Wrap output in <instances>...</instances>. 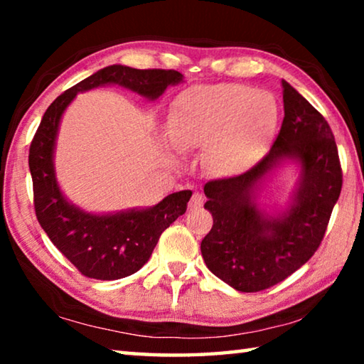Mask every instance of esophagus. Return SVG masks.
<instances>
[{
    "mask_svg": "<svg viewBox=\"0 0 364 364\" xmlns=\"http://www.w3.org/2000/svg\"><path fill=\"white\" fill-rule=\"evenodd\" d=\"M204 200H205L204 196H202L200 193H194L189 200V208L191 210H197V208H200L202 205H204Z\"/></svg>",
    "mask_w": 364,
    "mask_h": 364,
    "instance_id": "34e87169",
    "label": "esophagus"
}]
</instances>
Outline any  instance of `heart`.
Wrapping results in <instances>:
<instances>
[{
	"label": "heart",
	"mask_w": 364,
	"mask_h": 364,
	"mask_svg": "<svg viewBox=\"0 0 364 364\" xmlns=\"http://www.w3.org/2000/svg\"><path fill=\"white\" fill-rule=\"evenodd\" d=\"M278 119L268 91L239 83L194 86L171 109L170 136L183 149H207L215 173L237 175L262 156Z\"/></svg>",
	"instance_id": "heart-1"
}]
</instances>
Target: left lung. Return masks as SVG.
<instances>
[{
  "label": "left lung",
  "mask_w": 364,
  "mask_h": 364,
  "mask_svg": "<svg viewBox=\"0 0 364 364\" xmlns=\"http://www.w3.org/2000/svg\"><path fill=\"white\" fill-rule=\"evenodd\" d=\"M284 120L269 152L242 175L204 186L213 226L202 239L207 268L239 292H260L284 281L321 244L341 196L342 168L324 117L282 80ZM284 159L301 165L291 205L279 215L258 211L255 189Z\"/></svg>",
  "instance_id": "left-lung-1"
}]
</instances>
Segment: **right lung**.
I'll return each mask as SVG.
<instances>
[{"instance_id":"obj_1","label":"right lung","mask_w":364,"mask_h":364,"mask_svg":"<svg viewBox=\"0 0 364 364\" xmlns=\"http://www.w3.org/2000/svg\"><path fill=\"white\" fill-rule=\"evenodd\" d=\"M181 82L176 70L109 65L64 91L43 115L28 152L35 213L51 242L86 278L114 281L136 273L149 260L160 234L186 212L193 193H173L149 208L107 215L83 212L60 193L54 171L60 117L77 93L97 86L120 85L154 101L167 86Z\"/></svg>"}]
</instances>
